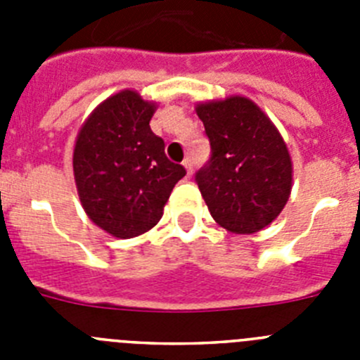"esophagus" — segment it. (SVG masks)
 <instances>
[{
  "label": "esophagus",
  "instance_id": "esophagus-1",
  "mask_svg": "<svg viewBox=\"0 0 360 360\" xmlns=\"http://www.w3.org/2000/svg\"><path fill=\"white\" fill-rule=\"evenodd\" d=\"M184 167H186V171H187V176H191V174H193V162H191L189 158H186V160H184Z\"/></svg>",
  "mask_w": 360,
  "mask_h": 360
}]
</instances>
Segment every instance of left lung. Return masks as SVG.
I'll return each mask as SVG.
<instances>
[{
	"mask_svg": "<svg viewBox=\"0 0 360 360\" xmlns=\"http://www.w3.org/2000/svg\"><path fill=\"white\" fill-rule=\"evenodd\" d=\"M196 113L211 157L195 180L211 216L236 234L262 231L290 196L292 162L281 135L245 97L198 104Z\"/></svg>",
	"mask_w": 360,
	"mask_h": 360,
	"instance_id": "1",
	"label": "left lung"
}]
</instances>
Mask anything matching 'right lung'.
Instances as JSON below:
<instances>
[{
	"label": "right lung",
	"instance_id": "right-lung-1",
	"mask_svg": "<svg viewBox=\"0 0 360 360\" xmlns=\"http://www.w3.org/2000/svg\"><path fill=\"white\" fill-rule=\"evenodd\" d=\"M155 104L124 90L88 117L73 149L79 198L95 225L115 238L144 234L158 224L186 167L165 157L149 128Z\"/></svg>",
	"mask_w": 360,
	"mask_h": 360
}]
</instances>
